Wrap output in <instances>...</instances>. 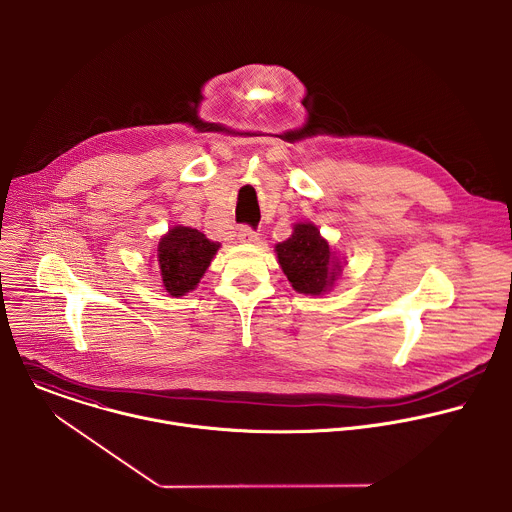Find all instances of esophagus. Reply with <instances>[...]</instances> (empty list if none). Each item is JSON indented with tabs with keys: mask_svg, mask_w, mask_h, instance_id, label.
I'll return each instance as SVG.
<instances>
[{
	"mask_svg": "<svg viewBox=\"0 0 512 512\" xmlns=\"http://www.w3.org/2000/svg\"><path fill=\"white\" fill-rule=\"evenodd\" d=\"M239 239H241L243 243H255V241L259 239V235H257V231H255L253 227L243 225V227L239 229Z\"/></svg>",
	"mask_w": 512,
	"mask_h": 512,
	"instance_id": "1",
	"label": "esophagus"
}]
</instances>
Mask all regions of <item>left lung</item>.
<instances>
[{"label":"left lung","instance_id":"8db88e82","mask_svg":"<svg viewBox=\"0 0 512 512\" xmlns=\"http://www.w3.org/2000/svg\"><path fill=\"white\" fill-rule=\"evenodd\" d=\"M279 265L293 289L305 295H321L331 289L341 271L329 243L311 223H299L293 235L275 247Z\"/></svg>","mask_w":512,"mask_h":512}]
</instances>
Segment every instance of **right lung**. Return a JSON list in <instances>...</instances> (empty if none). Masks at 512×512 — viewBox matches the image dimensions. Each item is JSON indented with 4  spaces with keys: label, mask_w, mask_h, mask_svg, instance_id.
I'll return each instance as SVG.
<instances>
[{
    "label": "right lung",
    "mask_w": 512,
    "mask_h": 512,
    "mask_svg": "<svg viewBox=\"0 0 512 512\" xmlns=\"http://www.w3.org/2000/svg\"><path fill=\"white\" fill-rule=\"evenodd\" d=\"M219 243L207 239L191 227H173L157 247V275L171 297H181L195 289L209 267Z\"/></svg>",
    "instance_id": "1"
}]
</instances>
